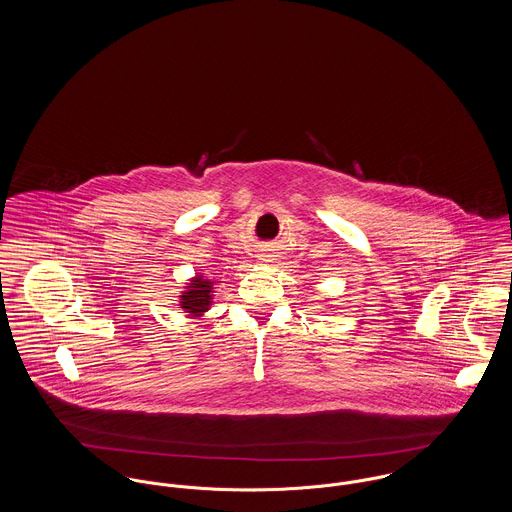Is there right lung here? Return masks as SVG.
Wrapping results in <instances>:
<instances>
[{
	"instance_id": "right-lung-1",
	"label": "right lung",
	"mask_w": 512,
	"mask_h": 512,
	"mask_svg": "<svg viewBox=\"0 0 512 512\" xmlns=\"http://www.w3.org/2000/svg\"><path fill=\"white\" fill-rule=\"evenodd\" d=\"M211 284L203 278H195L191 282V290L181 296V307L187 309V313H203L209 307L211 301Z\"/></svg>"
}]
</instances>
